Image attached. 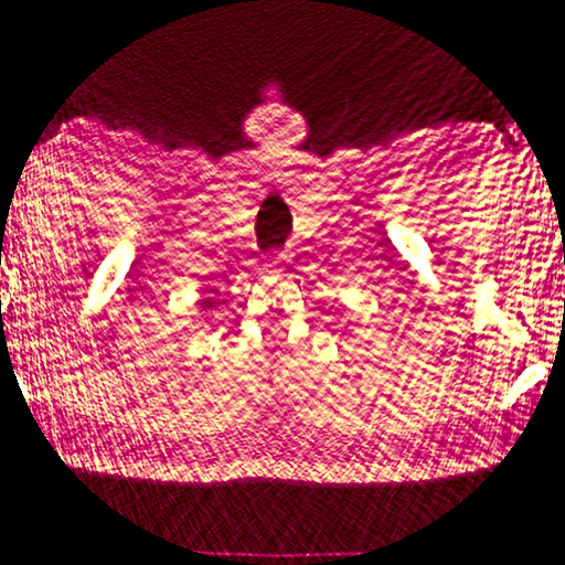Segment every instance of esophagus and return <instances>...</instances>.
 <instances>
[{"instance_id": "esophagus-1", "label": "esophagus", "mask_w": 565, "mask_h": 565, "mask_svg": "<svg viewBox=\"0 0 565 565\" xmlns=\"http://www.w3.org/2000/svg\"><path fill=\"white\" fill-rule=\"evenodd\" d=\"M285 266V256H271L269 260H266V269L269 271H280Z\"/></svg>"}]
</instances>
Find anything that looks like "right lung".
<instances>
[{
    "label": "right lung",
    "mask_w": 565,
    "mask_h": 565,
    "mask_svg": "<svg viewBox=\"0 0 565 565\" xmlns=\"http://www.w3.org/2000/svg\"><path fill=\"white\" fill-rule=\"evenodd\" d=\"M217 307V299L215 296H204V299H199V309H204V312H210V309Z\"/></svg>",
    "instance_id": "1"
}]
</instances>
